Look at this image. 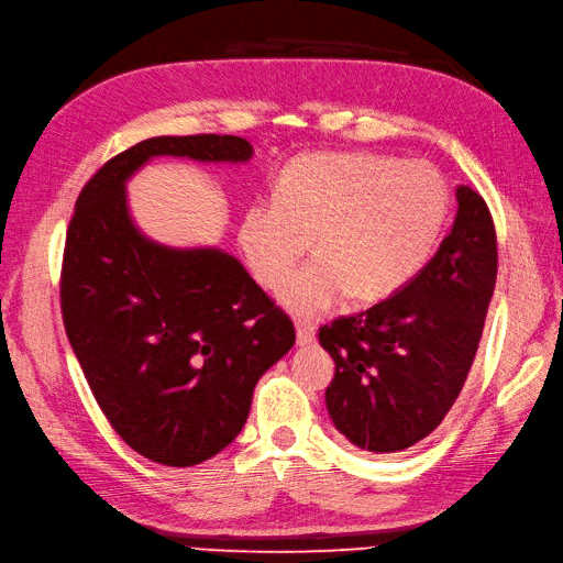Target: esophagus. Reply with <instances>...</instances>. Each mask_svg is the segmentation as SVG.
Returning <instances> with one entry per match:
<instances>
[{
  "label": "esophagus",
  "mask_w": 563,
  "mask_h": 563,
  "mask_svg": "<svg viewBox=\"0 0 563 563\" xmlns=\"http://www.w3.org/2000/svg\"><path fill=\"white\" fill-rule=\"evenodd\" d=\"M316 342V330L310 328V324H306V322H298L296 324V344L298 346H308V344H313Z\"/></svg>",
  "instance_id": "esophagus-1"
}]
</instances>
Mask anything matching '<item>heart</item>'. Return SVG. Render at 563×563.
Returning <instances> with one entry per match:
<instances>
[{
	"label": "heart",
	"mask_w": 563,
	"mask_h": 563,
	"mask_svg": "<svg viewBox=\"0 0 563 563\" xmlns=\"http://www.w3.org/2000/svg\"><path fill=\"white\" fill-rule=\"evenodd\" d=\"M448 211V185L429 164L316 152L284 166L272 199L243 209L239 245L262 289L279 286L310 246L317 260L277 296L289 313L313 320L349 294L373 303L402 291L431 260Z\"/></svg>",
	"instance_id": "obj_1"
}]
</instances>
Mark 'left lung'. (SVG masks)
I'll return each instance as SVG.
<instances>
[{
  "label": "left lung",
  "instance_id": "1",
  "mask_svg": "<svg viewBox=\"0 0 563 563\" xmlns=\"http://www.w3.org/2000/svg\"><path fill=\"white\" fill-rule=\"evenodd\" d=\"M496 272L492 211L462 185L453 229L429 265L364 313L322 324L336 366L324 405L349 443L399 453L439 427L479 349Z\"/></svg>",
  "mask_w": 563,
  "mask_h": 563
}]
</instances>
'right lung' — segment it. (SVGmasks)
I'll return each mask as SVG.
<instances>
[{
  "instance_id": "add662e5",
  "label": "right lung",
  "mask_w": 563,
  "mask_h": 563,
  "mask_svg": "<svg viewBox=\"0 0 563 563\" xmlns=\"http://www.w3.org/2000/svg\"><path fill=\"white\" fill-rule=\"evenodd\" d=\"M152 156L247 161L233 134L154 136L112 156L77 197L59 306L98 407L120 439L168 467H192L241 433L253 390L296 342L291 318L235 257L146 241L124 180Z\"/></svg>"
}]
</instances>
